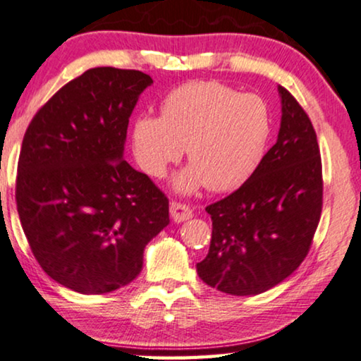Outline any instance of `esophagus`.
<instances>
[{"instance_id": "obj_1", "label": "esophagus", "mask_w": 361, "mask_h": 361, "mask_svg": "<svg viewBox=\"0 0 361 361\" xmlns=\"http://www.w3.org/2000/svg\"><path fill=\"white\" fill-rule=\"evenodd\" d=\"M170 214H171V219H173L175 222H185L188 219H191L192 211L190 206L181 204V202H176V201H171L170 202Z\"/></svg>"}]
</instances>
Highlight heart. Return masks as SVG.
Here are the masks:
<instances>
[{
    "mask_svg": "<svg viewBox=\"0 0 361 361\" xmlns=\"http://www.w3.org/2000/svg\"><path fill=\"white\" fill-rule=\"evenodd\" d=\"M271 135L270 109L258 94H240L221 81H191L161 99L160 118L137 116L130 147L137 165L161 178L186 149L190 166L175 188L192 192L201 186L224 192L252 178Z\"/></svg>",
    "mask_w": 361,
    "mask_h": 361,
    "instance_id": "1",
    "label": "heart"
}]
</instances>
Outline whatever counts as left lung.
Segmentation results:
<instances>
[{"label":"left lung","mask_w":361,"mask_h":361,"mask_svg":"<svg viewBox=\"0 0 361 361\" xmlns=\"http://www.w3.org/2000/svg\"><path fill=\"white\" fill-rule=\"evenodd\" d=\"M281 126L252 178L206 207L212 238L197 275L232 296L265 293L291 275L311 248L322 211L317 135L294 96L278 86Z\"/></svg>","instance_id":"left-lung-1"}]
</instances>
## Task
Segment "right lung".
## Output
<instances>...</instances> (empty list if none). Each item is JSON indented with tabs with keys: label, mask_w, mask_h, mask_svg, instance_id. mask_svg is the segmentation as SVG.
<instances>
[{
	"label": "right lung",
	"mask_w": 361,
	"mask_h": 361,
	"mask_svg": "<svg viewBox=\"0 0 361 361\" xmlns=\"http://www.w3.org/2000/svg\"><path fill=\"white\" fill-rule=\"evenodd\" d=\"M154 83L98 67L62 86L30 121L18 164L23 231L42 270L81 294L137 278L144 248L169 226V200L124 160L129 118Z\"/></svg>",
	"instance_id": "right-lung-1"
}]
</instances>
